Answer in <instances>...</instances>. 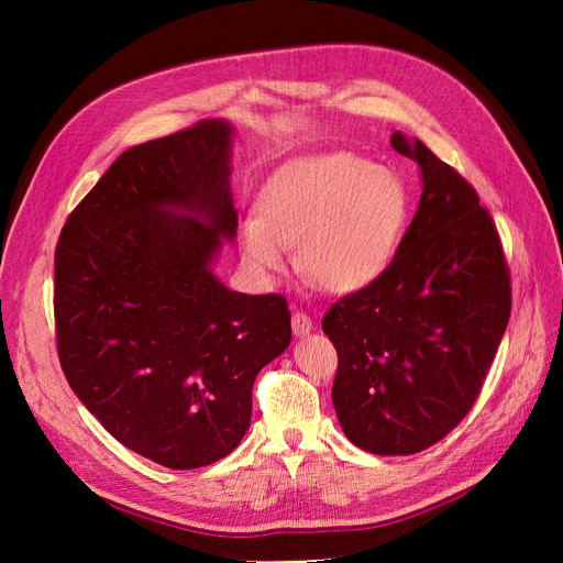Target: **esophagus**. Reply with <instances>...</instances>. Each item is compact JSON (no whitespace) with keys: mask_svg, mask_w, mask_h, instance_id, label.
Wrapping results in <instances>:
<instances>
[{"mask_svg":"<svg viewBox=\"0 0 563 563\" xmlns=\"http://www.w3.org/2000/svg\"><path fill=\"white\" fill-rule=\"evenodd\" d=\"M291 327H294V335L302 338V335H308L312 331V319L308 314H302V312H294Z\"/></svg>","mask_w":563,"mask_h":563,"instance_id":"34e87169","label":"esophagus"}]
</instances>
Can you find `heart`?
<instances>
[{"mask_svg":"<svg viewBox=\"0 0 563 563\" xmlns=\"http://www.w3.org/2000/svg\"><path fill=\"white\" fill-rule=\"evenodd\" d=\"M408 223V190L385 166L352 152L282 164L258 192V218L236 228L242 263L258 282L286 269V251L323 291L347 296L378 282Z\"/></svg>","mask_w":563,"mask_h":563,"instance_id":"obj_1","label":"heart"}]
</instances>
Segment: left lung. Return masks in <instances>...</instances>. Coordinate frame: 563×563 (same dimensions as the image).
I'll use <instances>...</instances> for the list:
<instances>
[{
    "label": "left lung",
    "instance_id": "1",
    "mask_svg": "<svg viewBox=\"0 0 563 563\" xmlns=\"http://www.w3.org/2000/svg\"><path fill=\"white\" fill-rule=\"evenodd\" d=\"M422 195L395 261L321 321L338 350L333 406L345 437L376 455L430 449L467 416L505 335L512 288L479 195L397 131Z\"/></svg>",
    "mask_w": 563,
    "mask_h": 563
}]
</instances>
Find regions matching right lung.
<instances>
[{"mask_svg":"<svg viewBox=\"0 0 563 563\" xmlns=\"http://www.w3.org/2000/svg\"><path fill=\"white\" fill-rule=\"evenodd\" d=\"M234 126L126 150L56 246V333L67 383L126 449L172 470L225 457L251 424L258 371L291 345L282 296H246L213 265L236 234Z\"/></svg>","mask_w":563,"mask_h":563,"instance_id":"1","label":"right lung"}]
</instances>
